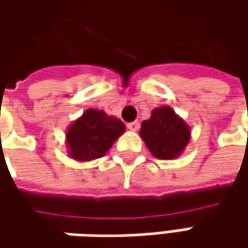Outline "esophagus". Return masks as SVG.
I'll list each match as a JSON object with an SVG mask.
<instances>
[{
  "label": "esophagus",
  "mask_w": 248,
  "mask_h": 248,
  "mask_svg": "<svg viewBox=\"0 0 248 248\" xmlns=\"http://www.w3.org/2000/svg\"><path fill=\"white\" fill-rule=\"evenodd\" d=\"M127 127H128L129 131H138V129H139V123H138V121H134V123H129V124H128V125H127Z\"/></svg>",
  "instance_id": "1"
}]
</instances>
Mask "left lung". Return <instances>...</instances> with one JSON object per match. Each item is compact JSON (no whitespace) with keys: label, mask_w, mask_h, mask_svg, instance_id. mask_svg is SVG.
<instances>
[{"label":"left lung","mask_w":248,"mask_h":248,"mask_svg":"<svg viewBox=\"0 0 248 248\" xmlns=\"http://www.w3.org/2000/svg\"><path fill=\"white\" fill-rule=\"evenodd\" d=\"M139 135L155 157L174 160L185 152L192 129L172 108L164 105L152 110L150 119L142 121Z\"/></svg>","instance_id":"obj_1"}]
</instances>
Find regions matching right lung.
I'll list each match as a JSON object with an SVG mask.
<instances>
[{
  "instance_id": "1",
  "label": "right lung",
  "mask_w": 248,
  "mask_h": 248,
  "mask_svg": "<svg viewBox=\"0 0 248 248\" xmlns=\"http://www.w3.org/2000/svg\"><path fill=\"white\" fill-rule=\"evenodd\" d=\"M124 132L125 125L121 120L90 108L66 129L67 153L81 163L103 157Z\"/></svg>"
}]
</instances>
